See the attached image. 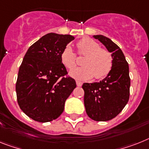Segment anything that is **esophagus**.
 <instances>
[{
	"instance_id": "1",
	"label": "esophagus",
	"mask_w": 149,
	"mask_h": 149,
	"mask_svg": "<svg viewBox=\"0 0 149 149\" xmlns=\"http://www.w3.org/2000/svg\"><path fill=\"white\" fill-rule=\"evenodd\" d=\"M76 84H77V85L78 86V87H81V86L82 85V82L80 81H78V80H77V81H76Z\"/></svg>"
}]
</instances>
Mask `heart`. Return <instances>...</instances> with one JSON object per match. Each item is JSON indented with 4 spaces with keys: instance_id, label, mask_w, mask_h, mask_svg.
<instances>
[{
    "instance_id": "obj_1",
    "label": "heart",
    "mask_w": 149,
    "mask_h": 149,
    "mask_svg": "<svg viewBox=\"0 0 149 149\" xmlns=\"http://www.w3.org/2000/svg\"><path fill=\"white\" fill-rule=\"evenodd\" d=\"M77 53L85 55L82 61L84 66L73 68L76 65V55L70 46H66L61 52V62L71 69L70 75L77 79L88 80L94 76L95 79H102L108 75L113 68V58L110 51L100 48L97 42L84 38L77 43Z\"/></svg>"
}]
</instances>
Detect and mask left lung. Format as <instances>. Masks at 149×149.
Segmentation results:
<instances>
[{
  "label": "left lung",
  "mask_w": 149,
  "mask_h": 149,
  "mask_svg": "<svg viewBox=\"0 0 149 149\" xmlns=\"http://www.w3.org/2000/svg\"><path fill=\"white\" fill-rule=\"evenodd\" d=\"M112 52L113 63L108 75L100 82L84 83L86 113L95 121H108L123 110L130 99L129 65L120 48L102 35L94 36Z\"/></svg>",
  "instance_id": "left-lung-1"
}]
</instances>
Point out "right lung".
Listing matches in <instances>:
<instances>
[{"mask_svg": "<svg viewBox=\"0 0 149 149\" xmlns=\"http://www.w3.org/2000/svg\"><path fill=\"white\" fill-rule=\"evenodd\" d=\"M74 39L71 35L48 33L33 43L23 58L16 83L17 103L35 121L57 119L76 88L61 60L62 51Z\"/></svg>", "mask_w": 149, "mask_h": 149, "instance_id": "add662e5", "label": "right lung"}]
</instances>
